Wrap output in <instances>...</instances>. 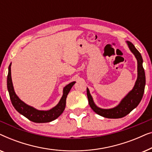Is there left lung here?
<instances>
[{
  "label": "left lung",
  "mask_w": 152,
  "mask_h": 152,
  "mask_svg": "<svg viewBox=\"0 0 152 152\" xmlns=\"http://www.w3.org/2000/svg\"><path fill=\"white\" fill-rule=\"evenodd\" d=\"M126 44L131 52L134 55L137 60V64H138V68H137L138 76H137V80L132 90L128 93V94L120 101V102L116 107L111 109H102L95 104L89 89L87 88V97H88V104L91 108L93 110V111L104 118L115 119V118L124 117L132 110L138 107L144 94L146 80H145V70L142 66L143 60L142 56L132 42L126 41Z\"/></svg>",
  "instance_id": "1"
}]
</instances>
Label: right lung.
Returning <instances> with one entry per match:
<instances>
[{
	"mask_svg": "<svg viewBox=\"0 0 152 152\" xmlns=\"http://www.w3.org/2000/svg\"><path fill=\"white\" fill-rule=\"evenodd\" d=\"M11 65L12 63L10 64L9 68H8L7 85L10 99H11L12 104L14 109L20 114H21V115L28 118V120H30V121L36 122V123H45V122H52L61 115V113L64 112V109H65L67 95L68 93L70 92L72 86L75 84V82H70V84H67L65 87H64L63 95H62L59 103L55 107L52 108L50 110H47V111L38 110L33 107L27 104L16 94L12 80Z\"/></svg>",
	"mask_w": 152,
	"mask_h": 152,
	"instance_id": "obj_1",
	"label": "right lung"
}]
</instances>
